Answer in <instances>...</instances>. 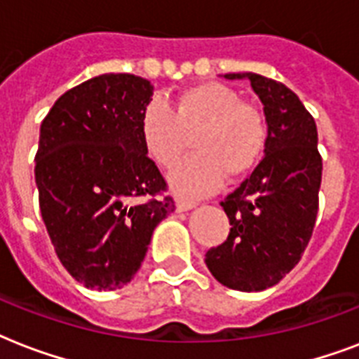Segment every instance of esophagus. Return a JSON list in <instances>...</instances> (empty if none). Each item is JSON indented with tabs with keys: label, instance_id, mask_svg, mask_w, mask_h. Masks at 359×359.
<instances>
[{
	"label": "esophagus",
	"instance_id": "34e87169",
	"mask_svg": "<svg viewBox=\"0 0 359 359\" xmlns=\"http://www.w3.org/2000/svg\"><path fill=\"white\" fill-rule=\"evenodd\" d=\"M197 207L196 201H190V199H177V210L179 212H186V210H190V208Z\"/></svg>",
	"mask_w": 359,
	"mask_h": 359
}]
</instances>
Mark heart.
Returning <instances> with one entry per match:
<instances>
[{"mask_svg": "<svg viewBox=\"0 0 359 359\" xmlns=\"http://www.w3.org/2000/svg\"><path fill=\"white\" fill-rule=\"evenodd\" d=\"M141 141L147 154L163 169L173 168L194 141L196 156L169 175V184L180 196H205L222 179L235 180L255 168L268 143V121L261 109L242 102L235 89L207 81L180 93L175 108L152 98L141 114Z\"/></svg>", "mask_w": 359, "mask_h": 359, "instance_id": "1", "label": "heart"}]
</instances>
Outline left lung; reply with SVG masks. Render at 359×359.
Here are the masks:
<instances>
[{
    "instance_id": "left-lung-1",
    "label": "left lung",
    "mask_w": 359,
    "mask_h": 359,
    "mask_svg": "<svg viewBox=\"0 0 359 359\" xmlns=\"http://www.w3.org/2000/svg\"><path fill=\"white\" fill-rule=\"evenodd\" d=\"M250 80L268 121L264 158L222 201L231 231L205 255L219 283L257 292L278 285L302 259L313 235L323 179L317 124L289 87L255 72L225 74Z\"/></svg>"
}]
</instances>
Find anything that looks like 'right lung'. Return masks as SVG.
I'll use <instances>...</instances> for the list:
<instances>
[{
	"label": "right lung",
	"mask_w": 359,
	"mask_h": 359,
	"mask_svg": "<svg viewBox=\"0 0 359 359\" xmlns=\"http://www.w3.org/2000/svg\"><path fill=\"white\" fill-rule=\"evenodd\" d=\"M151 81L102 74L57 98L41 124L39 205L59 261L93 290L130 283L152 231L175 210L141 141ZM145 198V202H141Z\"/></svg>",
	"instance_id": "1"
}]
</instances>
